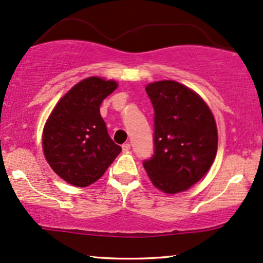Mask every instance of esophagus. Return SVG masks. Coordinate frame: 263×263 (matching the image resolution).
<instances>
[{"instance_id": "34e87169", "label": "esophagus", "mask_w": 263, "mask_h": 263, "mask_svg": "<svg viewBox=\"0 0 263 263\" xmlns=\"http://www.w3.org/2000/svg\"><path fill=\"white\" fill-rule=\"evenodd\" d=\"M129 149H131V144H129V143H125V144H122V151L124 152H128Z\"/></svg>"}]
</instances>
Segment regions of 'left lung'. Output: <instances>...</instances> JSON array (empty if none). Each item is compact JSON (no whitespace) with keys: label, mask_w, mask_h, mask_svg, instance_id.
<instances>
[{"label":"left lung","mask_w":263,"mask_h":263,"mask_svg":"<svg viewBox=\"0 0 263 263\" xmlns=\"http://www.w3.org/2000/svg\"><path fill=\"white\" fill-rule=\"evenodd\" d=\"M145 92L154 108V154L143 166L164 193L187 191L215 160L218 137L214 115L197 93L179 82H153Z\"/></svg>","instance_id":"obj_1"}]
</instances>
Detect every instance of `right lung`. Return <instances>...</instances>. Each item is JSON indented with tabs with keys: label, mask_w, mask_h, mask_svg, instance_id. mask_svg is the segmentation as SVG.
Segmentation results:
<instances>
[{
	"label": "right lung",
	"mask_w": 263,
	"mask_h": 263,
	"mask_svg": "<svg viewBox=\"0 0 263 263\" xmlns=\"http://www.w3.org/2000/svg\"><path fill=\"white\" fill-rule=\"evenodd\" d=\"M118 87L112 80L85 79L63 97L49 115L42 136L45 158L59 177L76 187L95 183L120 154L108 135L102 102Z\"/></svg>",
	"instance_id": "obj_1"
}]
</instances>
